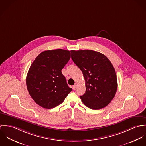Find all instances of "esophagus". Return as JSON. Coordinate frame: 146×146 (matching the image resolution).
I'll list each match as a JSON object with an SVG mask.
<instances>
[{
    "instance_id": "obj_1",
    "label": "esophagus",
    "mask_w": 146,
    "mask_h": 146,
    "mask_svg": "<svg viewBox=\"0 0 146 146\" xmlns=\"http://www.w3.org/2000/svg\"><path fill=\"white\" fill-rule=\"evenodd\" d=\"M76 85L75 84V85H74L72 86V89H73L74 90H75V89H76Z\"/></svg>"
}]
</instances>
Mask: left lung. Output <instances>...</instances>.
<instances>
[{"instance_id": "obj_1", "label": "left lung", "mask_w": 146, "mask_h": 146, "mask_svg": "<svg viewBox=\"0 0 146 146\" xmlns=\"http://www.w3.org/2000/svg\"><path fill=\"white\" fill-rule=\"evenodd\" d=\"M71 58L82 70L85 93L80 96L86 106L100 110L109 104L117 89L116 72L112 64L102 53L92 50H71Z\"/></svg>"}]
</instances>
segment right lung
I'll return each instance as SVG.
<instances>
[{
  "label": "right lung",
  "instance_id": "right-lung-1",
  "mask_svg": "<svg viewBox=\"0 0 146 146\" xmlns=\"http://www.w3.org/2000/svg\"><path fill=\"white\" fill-rule=\"evenodd\" d=\"M70 57V51L58 49L44 51L33 61L26 82L30 96L38 105L54 108L72 91L61 72Z\"/></svg>",
  "mask_w": 146,
  "mask_h": 146
}]
</instances>
